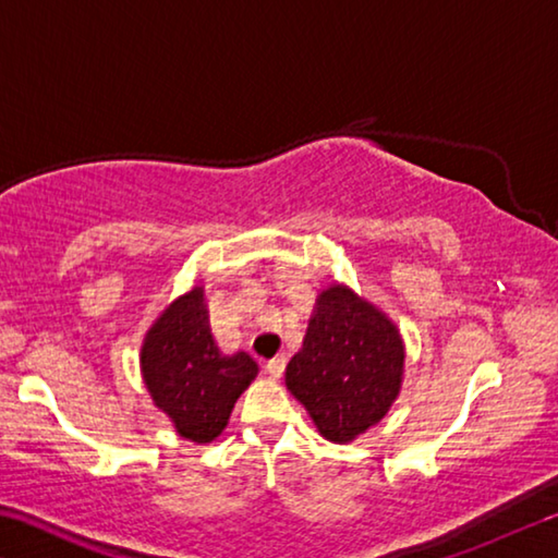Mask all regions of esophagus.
Listing matches in <instances>:
<instances>
[{
    "instance_id": "obj_1",
    "label": "esophagus",
    "mask_w": 558,
    "mask_h": 558,
    "mask_svg": "<svg viewBox=\"0 0 558 558\" xmlns=\"http://www.w3.org/2000/svg\"><path fill=\"white\" fill-rule=\"evenodd\" d=\"M286 362H288L286 354H278V356H272L270 362L266 364V369H268V374L272 376V379H280L282 372H286Z\"/></svg>"
}]
</instances>
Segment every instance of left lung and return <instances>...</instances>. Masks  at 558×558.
Returning <instances> with one entry per match:
<instances>
[{
    "instance_id": "1",
    "label": "left lung",
    "mask_w": 558,
    "mask_h": 558,
    "mask_svg": "<svg viewBox=\"0 0 558 558\" xmlns=\"http://www.w3.org/2000/svg\"><path fill=\"white\" fill-rule=\"evenodd\" d=\"M401 374L399 329L349 288L332 286L317 298L286 384L327 440L349 442L391 409Z\"/></svg>"
}]
</instances>
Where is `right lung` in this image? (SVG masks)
Listing matches in <instances>:
<instances>
[{"label": "right lung", "instance_id": "right-lung-1", "mask_svg": "<svg viewBox=\"0 0 558 558\" xmlns=\"http://www.w3.org/2000/svg\"><path fill=\"white\" fill-rule=\"evenodd\" d=\"M256 374L258 364L245 352H219L202 288L174 300L145 337L143 376L149 396L174 421L179 436L194 442L221 436L235 399Z\"/></svg>", "mask_w": 558, "mask_h": 558}]
</instances>
